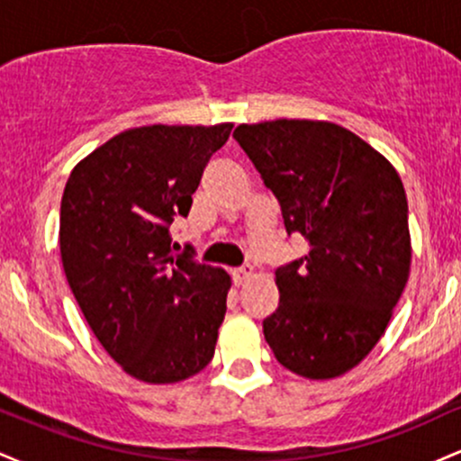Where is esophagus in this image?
Returning a JSON list of instances; mask_svg holds the SVG:
<instances>
[{
	"mask_svg": "<svg viewBox=\"0 0 461 461\" xmlns=\"http://www.w3.org/2000/svg\"><path fill=\"white\" fill-rule=\"evenodd\" d=\"M251 275H253V267H249V264H247V267L236 268V271L231 273V279H234L236 285H242L249 277H251Z\"/></svg>",
	"mask_w": 461,
	"mask_h": 461,
	"instance_id": "1",
	"label": "esophagus"
}]
</instances>
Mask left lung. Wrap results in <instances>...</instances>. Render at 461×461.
Instances as JSON below:
<instances>
[{
  "instance_id": "1",
  "label": "left lung",
  "mask_w": 461,
  "mask_h": 461,
  "mask_svg": "<svg viewBox=\"0 0 461 461\" xmlns=\"http://www.w3.org/2000/svg\"><path fill=\"white\" fill-rule=\"evenodd\" d=\"M234 139L282 205L308 256L275 271L279 308L262 322L277 362L308 379L357 366L410 277L407 197L368 142L327 121L238 125Z\"/></svg>"
}]
</instances>
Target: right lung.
I'll return each mask as SVG.
<instances>
[{"label":"right lung","mask_w":461,"mask_h":461,"mask_svg":"<svg viewBox=\"0 0 461 461\" xmlns=\"http://www.w3.org/2000/svg\"><path fill=\"white\" fill-rule=\"evenodd\" d=\"M234 125L125 130L84 158L60 203V256L84 319L108 356L147 384H176L214 356L230 275L173 256L210 156Z\"/></svg>","instance_id":"add662e5"}]
</instances>
